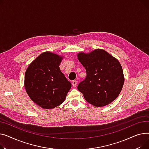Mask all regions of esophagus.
<instances>
[{"instance_id": "esophagus-1", "label": "esophagus", "mask_w": 149, "mask_h": 149, "mask_svg": "<svg viewBox=\"0 0 149 149\" xmlns=\"http://www.w3.org/2000/svg\"><path fill=\"white\" fill-rule=\"evenodd\" d=\"M72 85H73V87H76V85H77V81H73L72 82Z\"/></svg>"}]
</instances>
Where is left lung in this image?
Wrapping results in <instances>:
<instances>
[{
    "label": "left lung",
    "instance_id": "obj_1",
    "mask_svg": "<svg viewBox=\"0 0 149 149\" xmlns=\"http://www.w3.org/2000/svg\"><path fill=\"white\" fill-rule=\"evenodd\" d=\"M77 59L86 72L85 80L77 86L85 99L96 107L108 105L116 100L125 82L118 60L100 49L88 54L81 52Z\"/></svg>",
    "mask_w": 149,
    "mask_h": 149
}]
</instances>
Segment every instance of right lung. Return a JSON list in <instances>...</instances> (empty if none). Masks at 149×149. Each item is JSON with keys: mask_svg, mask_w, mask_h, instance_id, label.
<instances>
[{"mask_svg": "<svg viewBox=\"0 0 149 149\" xmlns=\"http://www.w3.org/2000/svg\"><path fill=\"white\" fill-rule=\"evenodd\" d=\"M63 57L50 52H43L26 69V91L43 109H53L63 103L72 87L59 68Z\"/></svg>", "mask_w": 149, "mask_h": 149, "instance_id": "right-lung-1", "label": "right lung"}]
</instances>
